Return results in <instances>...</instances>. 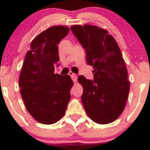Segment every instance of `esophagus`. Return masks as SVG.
I'll return each mask as SVG.
<instances>
[{
  "label": "esophagus",
  "instance_id": "obj_1",
  "mask_svg": "<svg viewBox=\"0 0 150 150\" xmlns=\"http://www.w3.org/2000/svg\"><path fill=\"white\" fill-rule=\"evenodd\" d=\"M69 74V75L71 76V77L72 79H73V82H74V83L77 82V75H76V74H75V73H73L72 71H70Z\"/></svg>",
  "mask_w": 150,
  "mask_h": 150
}]
</instances>
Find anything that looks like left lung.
Listing matches in <instances>:
<instances>
[{"label":"left lung","instance_id":"1","mask_svg":"<svg viewBox=\"0 0 150 150\" xmlns=\"http://www.w3.org/2000/svg\"><path fill=\"white\" fill-rule=\"evenodd\" d=\"M86 51V62L92 65L94 80L79 75L83 106L91 120L99 124L115 121L125 108L130 81L121 51L108 32L98 26L85 24L71 27Z\"/></svg>","mask_w":150,"mask_h":150}]
</instances>
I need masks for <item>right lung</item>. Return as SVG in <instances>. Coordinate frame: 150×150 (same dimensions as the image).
Segmentation results:
<instances>
[{
	"label": "right lung",
	"instance_id": "1",
	"mask_svg": "<svg viewBox=\"0 0 150 150\" xmlns=\"http://www.w3.org/2000/svg\"><path fill=\"white\" fill-rule=\"evenodd\" d=\"M69 32L64 26L50 27L32 40L20 71V92L26 110L43 124H52L64 116L73 82L69 75L54 74L59 62L57 44Z\"/></svg>",
	"mask_w": 150,
	"mask_h": 150
}]
</instances>
